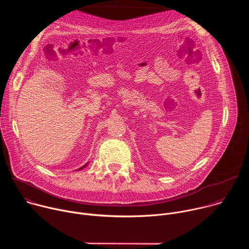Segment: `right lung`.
<instances>
[{
  "label": "right lung",
  "instance_id": "add662e5",
  "mask_svg": "<svg viewBox=\"0 0 249 249\" xmlns=\"http://www.w3.org/2000/svg\"><path fill=\"white\" fill-rule=\"evenodd\" d=\"M87 165H88V163H86V164H85V165H83V166H82V167H80V168H79V169H78V170H81V169H83V168H85V167H86V166H87Z\"/></svg>",
  "mask_w": 249,
  "mask_h": 249
}]
</instances>
